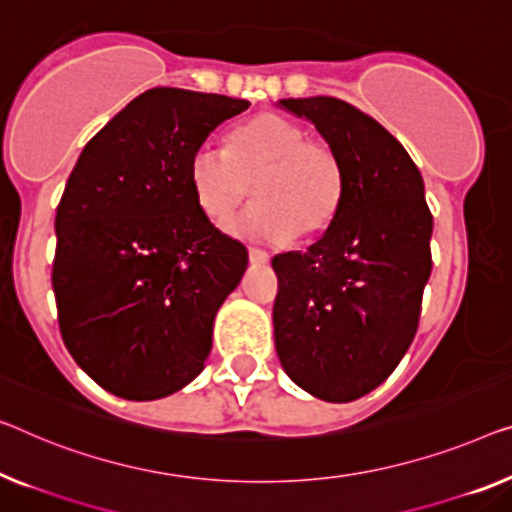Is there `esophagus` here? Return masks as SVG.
Returning <instances> with one entry per match:
<instances>
[{
  "mask_svg": "<svg viewBox=\"0 0 512 512\" xmlns=\"http://www.w3.org/2000/svg\"><path fill=\"white\" fill-rule=\"evenodd\" d=\"M248 257L253 264H269L271 259V255L266 253V250H259V248H248Z\"/></svg>",
  "mask_w": 512,
  "mask_h": 512,
  "instance_id": "esophagus-1",
  "label": "esophagus"
}]
</instances>
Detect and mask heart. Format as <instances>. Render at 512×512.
<instances>
[{
	"mask_svg": "<svg viewBox=\"0 0 512 512\" xmlns=\"http://www.w3.org/2000/svg\"><path fill=\"white\" fill-rule=\"evenodd\" d=\"M195 202L223 225L253 183L255 204L230 223L241 239L310 241L329 230L345 193L342 163L324 140L305 137L296 121L264 112L227 135V149H197L188 165Z\"/></svg>",
	"mask_w": 512,
	"mask_h": 512,
	"instance_id": "b5f03b06",
	"label": "heart"
}]
</instances>
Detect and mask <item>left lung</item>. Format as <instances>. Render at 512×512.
<instances>
[{
    "instance_id": "left-lung-1",
    "label": "left lung",
    "mask_w": 512,
    "mask_h": 512,
    "mask_svg": "<svg viewBox=\"0 0 512 512\" xmlns=\"http://www.w3.org/2000/svg\"><path fill=\"white\" fill-rule=\"evenodd\" d=\"M342 163L338 216L308 253L273 257V331L303 391L352 402L386 381L414 340L432 271L423 177L384 126L333 96L287 98Z\"/></svg>"
}]
</instances>
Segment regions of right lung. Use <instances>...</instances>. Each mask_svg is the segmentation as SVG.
<instances>
[{"label": "right lung", "mask_w": 512, "mask_h": 512, "mask_svg": "<svg viewBox=\"0 0 512 512\" xmlns=\"http://www.w3.org/2000/svg\"><path fill=\"white\" fill-rule=\"evenodd\" d=\"M248 108L220 94L144 91L91 137L66 181L52 262L59 331L112 395L158 400L204 370L248 250L197 207L188 165Z\"/></svg>", "instance_id": "right-lung-1"}]
</instances>
